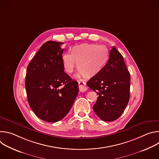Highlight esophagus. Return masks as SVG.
Returning <instances> with one entry per match:
<instances>
[{
    "label": "esophagus",
    "mask_w": 159,
    "mask_h": 159,
    "mask_svg": "<svg viewBox=\"0 0 159 159\" xmlns=\"http://www.w3.org/2000/svg\"><path fill=\"white\" fill-rule=\"evenodd\" d=\"M79 88L80 92H85L87 90V87L86 85V84L84 82H79Z\"/></svg>",
    "instance_id": "obj_1"
}]
</instances>
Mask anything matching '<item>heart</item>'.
<instances>
[{
    "label": "heart",
    "instance_id": "b5f03b06",
    "mask_svg": "<svg viewBox=\"0 0 159 159\" xmlns=\"http://www.w3.org/2000/svg\"><path fill=\"white\" fill-rule=\"evenodd\" d=\"M62 63L65 72L71 74L77 63V77L84 76L89 79L99 74L109 60L107 50L101 45L82 43L71 48V53L62 55Z\"/></svg>",
    "mask_w": 159,
    "mask_h": 159
}]
</instances>
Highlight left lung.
<instances>
[{
	"instance_id": "obj_1",
	"label": "left lung",
	"mask_w": 159,
	"mask_h": 159,
	"mask_svg": "<svg viewBox=\"0 0 159 159\" xmlns=\"http://www.w3.org/2000/svg\"><path fill=\"white\" fill-rule=\"evenodd\" d=\"M87 85L98 95L93 109L101 120L112 121L122 115L129 99L130 74L122 55L115 47L110 50L103 70Z\"/></svg>"
}]
</instances>
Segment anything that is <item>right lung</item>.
I'll return each instance as SVG.
<instances>
[{
  "label": "right lung",
  "mask_w": 159,
  "mask_h": 159,
  "mask_svg": "<svg viewBox=\"0 0 159 159\" xmlns=\"http://www.w3.org/2000/svg\"><path fill=\"white\" fill-rule=\"evenodd\" d=\"M61 42L44 43L29 63L25 87L28 103L41 120L54 123L70 110L79 93L77 81L64 72Z\"/></svg>",
  "instance_id": "right-lung-1"
}]
</instances>
